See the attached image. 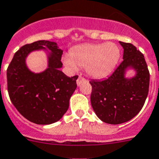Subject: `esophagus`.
Listing matches in <instances>:
<instances>
[{
  "instance_id": "obj_1",
  "label": "esophagus",
  "mask_w": 159,
  "mask_h": 159,
  "mask_svg": "<svg viewBox=\"0 0 159 159\" xmlns=\"http://www.w3.org/2000/svg\"><path fill=\"white\" fill-rule=\"evenodd\" d=\"M84 82H86V78H84V77H82V76H79V77H78V78L77 79V86H80V85H81V84Z\"/></svg>"
}]
</instances>
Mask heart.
Returning a JSON list of instances; mask_svg holds the SVG:
<instances>
[{
	"label": "heart",
	"instance_id": "heart-1",
	"mask_svg": "<svg viewBox=\"0 0 159 159\" xmlns=\"http://www.w3.org/2000/svg\"><path fill=\"white\" fill-rule=\"evenodd\" d=\"M120 49L113 43L82 44L64 57V63L76 69L86 67V73L94 78H102L112 71L120 58Z\"/></svg>",
	"mask_w": 159,
	"mask_h": 159
}]
</instances>
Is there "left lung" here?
I'll return each instance as SVG.
<instances>
[{"instance_id":"obj_1","label":"left lung","mask_w":159,"mask_h":159,"mask_svg":"<svg viewBox=\"0 0 159 159\" xmlns=\"http://www.w3.org/2000/svg\"><path fill=\"white\" fill-rule=\"evenodd\" d=\"M120 43L124 48L122 62L106 79L90 81L92 107L101 120L111 125L127 122L138 114L150 86V72L144 55L132 43ZM129 66L137 70V75L131 80L123 77Z\"/></svg>"}]
</instances>
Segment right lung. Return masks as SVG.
<instances>
[{
  "label": "right lung",
  "mask_w": 159,
  "mask_h": 159,
  "mask_svg": "<svg viewBox=\"0 0 159 159\" xmlns=\"http://www.w3.org/2000/svg\"><path fill=\"white\" fill-rule=\"evenodd\" d=\"M47 47L52 52L49 68L34 74L25 63L26 56L34 50ZM63 51L57 43L39 40L24 45L14 54L7 69L9 98L16 109L26 120L37 125H50L61 120L69 105V98L77 88L78 76H66L62 67Z\"/></svg>",
  "instance_id": "right-lung-1"
}]
</instances>
